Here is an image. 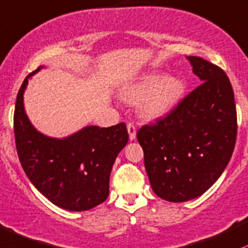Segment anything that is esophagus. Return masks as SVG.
<instances>
[{
  "instance_id": "esophagus-1",
  "label": "esophagus",
  "mask_w": 248,
  "mask_h": 248,
  "mask_svg": "<svg viewBox=\"0 0 248 248\" xmlns=\"http://www.w3.org/2000/svg\"><path fill=\"white\" fill-rule=\"evenodd\" d=\"M126 127H127V132H129L130 140H134L136 138V126L134 125V123H127Z\"/></svg>"
}]
</instances>
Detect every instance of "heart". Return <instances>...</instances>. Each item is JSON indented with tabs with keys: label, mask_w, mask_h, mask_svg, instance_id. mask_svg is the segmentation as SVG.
I'll list each match as a JSON object with an SVG mask.
<instances>
[{
	"label": "heart",
	"mask_w": 248,
	"mask_h": 248,
	"mask_svg": "<svg viewBox=\"0 0 248 248\" xmlns=\"http://www.w3.org/2000/svg\"><path fill=\"white\" fill-rule=\"evenodd\" d=\"M185 84L177 77H166L163 73H151L137 84L127 87L122 97L131 104L142 101L143 116L157 118L169 113L182 98Z\"/></svg>",
	"instance_id": "b5f03b06"
}]
</instances>
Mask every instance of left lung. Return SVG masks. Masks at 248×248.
Listing matches in <instances>:
<instances>
[{"instance_id":"obj_1","label":"left lung","mask_w":248,"mask_h":248,"mask_svg":"<svg viewBox=\"0 0 248 248\" xmlns=\"http://www.w3.org/2000/svg\"><path fill=\"white\" fill-rule=\"evenodd\" d=\"M188 60L202 84L166 117L137 131L151 188L170 202L199 198L214 185L230 162L238 131L227 74L202 58Z\"/></svg>"}]
</instances>
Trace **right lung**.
I'll use <instances>...</instances> for the list:
<instances>
[{
    "label": "right lung",
    "mask_w": 248,
    "mask_h": 248,
    "mask_svg": "<svg viewBox=\"0 0 248 248\" xmlns=\"http://www.w3.org/2000/svg\"><path fill=\"white\" fill-rule=\"evenodd\" d=\"M29 73L18 90L14 112L18 159L31 182L60 208L81 212L103 203L117 155L129 140L126 125L86 126L58 140L40 134L31 124L23 106Z\"/></svg>",
    "instance_id": "1"
}]
</instances>
